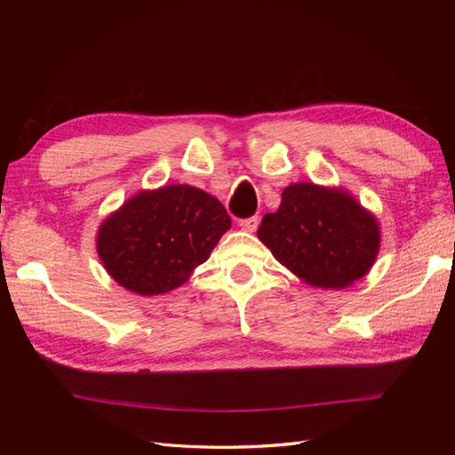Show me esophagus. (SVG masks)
Returning a JSON list of instances; mask_svg holds the SVG:
<instances>
[{
  "instance_id": "obj_1",
  "label": "esophagus",
  "mask_w": 455,
  "mask_h": 455,
  "mask_svg": "<svg viewBox=\"0 0 455 455\" xmlns=\"http://www.w3.org/2000/svg\"><path fill=\"white\" fill-rule=\"evenodd\" d=\"M258 219L256 217H250V219H244V220H240V228L243 230H246V233H254V230L258 228Z\"/></svg>"
}]
</instances>
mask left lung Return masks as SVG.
<instances>
[{
	"mask_svg": "<svg viewBox=\"0 0 455 455\" xmlns=\"http://www.w3.org/2000/svg\"><path fill=\"white\" fill-rule=\"evenodd\" d=\"M258 238L305 283L342 289L373 267L381 227L344 188L297 181L283 189L279 209L262 219Z\"/></svg>",
	"mask_w": 455,
	"mask_h": 455,
	"instance_id": "8db88e82",
	"label": "left lung"
}]
</instances>
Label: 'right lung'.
Returning <instances> with one entry per match:
<instances>
[{
	"label": "right lung",
	"mask_w": 455,
	"mask_h": 455,
	"mask_svg": "<svg viewBox=\"0 0 455 455\" xmlns=\"http://www.w3.org/2000/svg\"><path fill=\"white\" fill-rule=\"evenodd\" d=\"M230 225L217 197L173 183L124 201L100 225L95 248L105 272L121 287L154 297L186 283Z\"/></svg>",
	"instance_id": "add662e5"
}]
</instances>
